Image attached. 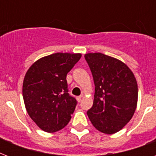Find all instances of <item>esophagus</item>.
Here are the masks:
<instances>
[{
	"mask_svg": "<svg viewBox=\"0 0 156 156\" xmlns=\"http://www.w3.org/2000/svg\"><path fill=\"white\" fill-rule=\"evenodd\" d=\"M83 97V95H80V96H78L77 97V100H78V102H80L81 100H82V98Z\"/></svg>",
	"mask_w": 156,
	"mask_h": 156,
	"instance_id": "1",
	"label": "esophagus"
}]
</instances>
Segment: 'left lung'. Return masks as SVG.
Instances as JSON below:
<instances>
[{"mask_svg": "<svg viewBox=\"0 0 156 156\" xmlns=\"http://www.w3.org/2000/svg\"><path fill=\"white\" fill-rule=\"evenodd\" d=\"M95 83L93 106L87 116L95 129L112 134L130 121L138 103V84L122 61L100 52L85 54Z\"/></svg>", "mask_w": 156, "mask_h": 156, "instance_id": "obj_1", "label": "left lung"}]
</instances>
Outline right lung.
Here are the masks:
<instances>
[{"instance_id": "1", "label": "right lung", "mask_w": 156, "mask_h": 156, "mask_svg": "<svg viewBox=\"0 0 156 156\" xmlns=\"http://www.w3.org/2000/svg\"><path fill=\"white\" fill-rule=\"evenodd\" d=\"M80 53L51 54L36 61L26 73L23 95L26 109L42 130H61L71 119L77 101L68 93L66 75Z\"/></svg>"}]
</instances>
